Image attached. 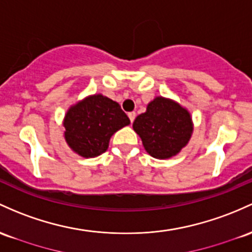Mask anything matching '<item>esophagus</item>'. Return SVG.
<instances>
[{
    "label": "esophagus",
    "mask_w": 252,
    "mask_h": 252,
    "mask_svg": "<svg viewBox=\"0 0 252 252\" xmlns=\"http://www.w3.org/2000/svg\"><path fill=\"white\" fill-rule=\"evenodd\" d=\"M128 117H129V120H130V122L132 123V122H134V120H135V117H136V113H135L134 111L129 112L128 113Z\"/></svg>",
    "instance_id": "1"
}]
</instances>
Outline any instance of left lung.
I'll use <instances>...</instances> for the list:
<instances>
[{
  "instance_id": "obj_1",
  "label": "left lung",
  "mask_w": 252,
  "mask_h": 252,
  "mask_svg": "<svg viewBox=\"0 0 252 252\" xmlns=\"http://www.w3.org/2000/svg\"><path fill=\"white\" fill-rule=\"evenodd\" d=\"M132 129L141 137L146 152L156 159H170L189 143L193 131L190 112L181 104L156 96L146 112L135 118Z\"/></svg>"
}]
</instances>
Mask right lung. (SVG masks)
Returning <instances> with one entry per match:
<instances>
[{
	"label": "right lung",
	"instance_id": "1",
	"mask_svg": "<svg viewBox=\"0 0 252 252\" xmlns=\"http://www.w3.org/2000/svg\"><path fill=\"white\" fill-rule=\"evenodd\" d=\"M129 124L120 104L103 94H92L68 109L63 120L64 140L80 157L95 158L107 151L112 135Z\"/></svg>",
	"mask_w": 252,
	"mask_h": 252
}]
</instances>
